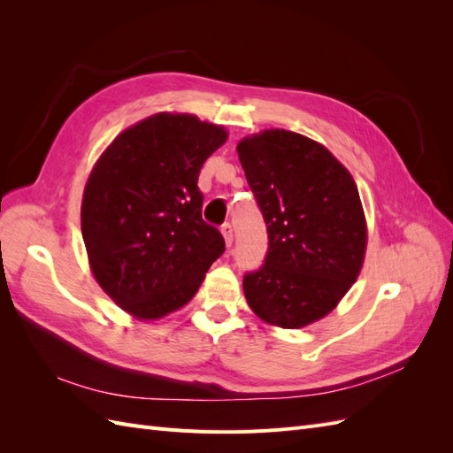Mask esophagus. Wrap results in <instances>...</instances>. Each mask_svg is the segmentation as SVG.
Here are the masks:
<instances>
[{
	"instance_id": "34e87169",
	"label": "esophagus",
	"mask_w": 453,
	"mask_h": 453,
	"mask_svg": "<svg viewBox=\"0 0 453 453\" xmlns=\"http://www.w3.org/2000/svg\"><path fill=\"white\" fill-rule=\"evenodd\" d=\"M221 232H223V238H225L226 248H230L232 240H234V232H232V225H230V223H225V225L221 226Z\"/></svg>"
}]
</instances>
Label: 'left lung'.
<instances>
[{
	"label": "left lung",
	"instance_id": "1",
	"mask_svg": "<svg viewBox=\"0 0 453 453\" xmlns=\"http://www.w3.org/2000/svg\"><path fill=\"white\" fill-rule=\"evenodd\" d=\"M238 157L268 232L265 265L243 276L248 304L283 328L318 321L363 265L366 225L357 185L323 145L295 132L245 138Z\"/></svg>",
	"mask_w": 453,
	"mask_h": 453
}]
</instances>
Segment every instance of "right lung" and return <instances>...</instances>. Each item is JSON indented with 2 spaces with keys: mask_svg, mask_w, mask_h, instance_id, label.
Returning a JSON list of instances; mask_svg holds the SVG:
<instances>
[{
  "mask_svg": "<svg viewBox=\"0 0 453 453\" xmlns=\"http://www.w3.org/2000/svg\"><path fill=\"white\" fill-rule=\"evenodd\" d=\"M226 142L195 115L158 113L122 132L88 177L81 230L102 289L140 319L187 304L223 255L202 219L198 175Z\"/></svg>",
  "mask_w": 453,
  "mask_h": 453,
  "instance_id": "right-lung-1",
  "label": "right lung"
}]
</instances>
